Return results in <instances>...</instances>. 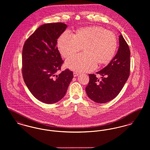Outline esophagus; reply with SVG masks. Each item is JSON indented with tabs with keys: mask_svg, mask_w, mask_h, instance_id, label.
Returning <instances> with one entry per match:
<instances>
[{
	"mask_svg": "<svg viewBox=\"0 0 150 150\" xmlns=\"http://www.w3.org/2000/svg\"><path fill=\"white\" fill-rule=\"evenodd\" d=\"M79 73H77V72H74V73H73V76H74V77H77V76H79Z\"/></svg>",
	"mask_w": 150,
	"mask_h": 150,
	"instance_id": "obj_1",
	"label": "esophagus"
}]
</instances>
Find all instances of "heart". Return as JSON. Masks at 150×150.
<instances>
[{"label":"heart","mask_w":150,"mask_h":150,"mask_svg":"<svg viewBox=\"0 0 150 150\" xmlns=\"http://www.w3.org/2000/svg\"><path fill=\"white\" fill-rule=\"evenodd\" d=\"M117 46L115 34L99 26H87L78 29L73 35L65 31L57 40L61 55L65 58L83 48V54L67 60L66 67L74 71L85 72L94 70L97 63L107 64L115 54Z\"/></svg>","instance_id":"1"}]
</instances>
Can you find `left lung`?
Instances as JSON below:
<instances>
[{
  "label": "left lung",
  "instance_id": "obj_1",
  "mask_svg": "<svg viewBox=\"0 0 150 150\" xmlns=\"http://www.w3.org/2000/svg\"><path fill=\"white\" fill-rule=\"evenodd\" d=\"M130 56L129 46L120 34L117 54L107 66L96 73L102 76V79H98L94 74L88 75L86 91L90 99L95 102L105 103L118 95L129 76Z\"/></svg>",
  "mask_w": 150,
  "mask_h": 150
}]
</instances>
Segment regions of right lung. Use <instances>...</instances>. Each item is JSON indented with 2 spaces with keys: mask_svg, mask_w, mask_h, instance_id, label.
Returning <instances> with one entry per match:
<instances>
[{
  "mask_svg": "<svg viewBox=\"0 0 150 150\" xmlns=\"http://www.w3.org/2000/svg\"><path fill=\"white\" fill-rule=\"evenodd\" d=\"M67 28L62 23L42 25L25 42L22 68L24 82L33 96L42 102L52 104L60 100L73 78L69 69L56 74L63 63L57 41Z\"/></svg>",
  "mask_w": 150,
  "mask_h": 150,
  "instance_id": "1",
  "label": "right lung"
}]
</instances>
